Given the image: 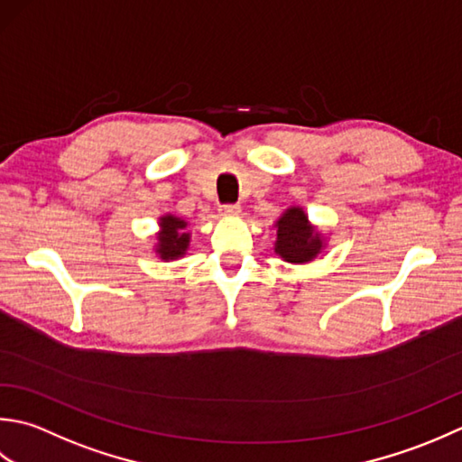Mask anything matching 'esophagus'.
<instances>
[{
    "label": "esophagus",
    "instance_id": "34e87169",
    "mask_svg": "<svg viewBox=\"0 0 462 462\" xmlns=\"http://www.w3.org/2000/svg\"><path fill=\"white\" fill-rule=\"evenodd\" d=\"M219 213L223 215V217H235V215L241 213V207L237 203H231V205H221Z\"/></svg>",
    "mask_w": 462,
    "mask_h": 462
}]
</instances>
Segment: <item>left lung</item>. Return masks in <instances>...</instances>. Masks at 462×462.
<instances>
[{
	"instance_id": "1",
	"label": "left lung",
	"mask_w": 462,
	"mask_h": 462,
	"mask_svg": "<svg viewBox=\"0 0 462 462\" xmlns=\"http://www.w3.org/2000/svg\"><path fill=\"white\" fill-rule=\"evenodd\" d=\"M275 227V253L287 263L300 265V263L313 261L325 247L323 235L309 223L307 213L300 207H289Z\"/></svg>"
}]
</instances>
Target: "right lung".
Returning <instances> with one entry per match:
<instances>
[{
	"mask_svg": "<svg viewBox=\"0 0 462 462\" xmlns=\"http://www.w3.org/2000/svg\"><path fill=\"white\" fill-rule=\"evenodd\" d=\"M159 233H157V245L155 253L163 261H175L185 255L187 247H189L191 235L185 231L187 221L181 217H175V215L167 213L159 219Z\"/></svg>",
	"mask_w": 462,
	"mask_h": 462,
	"instance_id": "right-lung-1",
	"label": "right lung"
}]
</instances>
